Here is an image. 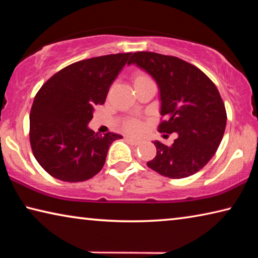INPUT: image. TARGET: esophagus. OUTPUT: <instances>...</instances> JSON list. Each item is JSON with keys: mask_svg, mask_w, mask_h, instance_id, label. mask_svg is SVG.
Instances as JSON below:
<instances>
[{"mask_svg": "<svg viewBox=\"0 0 258 258\" xmlns=\"http://www.w3.org/2000/svg\"><path fill=\"white\" fill-rule=\"evenodd\" d=\"M127 141H130L134 146H138V145H140V143H141V141H140V140L133 139V138H127Z\"/></svg>", "mask_w": 258, "mask_h": 258, "instance_id": "obj_1", "label": "esophagus"}]
</instances>
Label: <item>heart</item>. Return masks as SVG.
Wrapping results in <instances>:
<instances>
[{
    "label": "heart",
    "mask_w": 258,
    "mask_h": 258,
    "mask_svg": "<svg viewBox=\"0 0 258 258\" xmlns=\"http://www.w3.org/2000/svg\"><path fill=\"white\" fill-rule=\"evenodd\" d=\"M146 80H150L149 77H148L146 74L143 73H137L134 75L133 78V82L134 83H138V82H141V81H146ZM126 131H128L130 133H139L140 131H141V124L138 123V121H130V123L126 124L125 126Z\"/></svg>",
    "instance_id": "obj_1"
}]
</instances>
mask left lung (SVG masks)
Segmentation results:
<instances>
[{
  "mask_svg": "<svg viewBox=\"0 0 258 258\" xmlns=\"http://www.w3.org/2000/svg\"><path fill=\"white\" fill-rule=\"evenodd\" d=\"M154 78L159 90V132L176 133L171 147L155 140L157 155L147 165L160 175L183 178L200 171L215 155L226 125L224 103L214 83L176 56L135 52L128 61Z\"/></svg>",
  "mask_w": 258,
  "mask_h": 258,
  "instance_id": "8db88e82",
  "label": "left lung"
}]
</instances>
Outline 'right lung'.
I'll return each mask as SVG.
<instances>
[{"mask_svg":"<svg viewBox=\"0 0 258 258\" xmlns=\"http://www.w3.org/2000/svg\"><path fill=\"white\" fill-rule=\"evenodd\" d=\"M130 56L117 53L78 61L38 91L30 110L29 139L35 158L50 175L82 182L101 171L109 147L123 137L95 133L89 123Z\"/></svg>","mask_w":258,"mask_h":258,"instance_id":"obj_1","label":"right lung"}]
</instances>
